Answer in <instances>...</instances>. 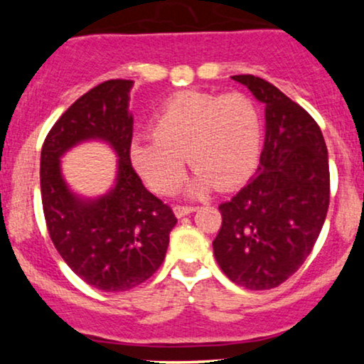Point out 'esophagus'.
I'll use <instances>...</instances> for the list:
<instances>
[{
    "mask_svg": "<svg viewBox=\"0 0 364 364\" xmlns=\"http://www.w3.org/2000/svg\"><path fill=\"white\" fill-rule=\"evenodd\" d=\"M197 211L196 205H174V215L178 216V218H183V216L190 215V213Z\"/></svg>",
    "mask_w": 364,
    "mask_h": 364,
    "instance_id": "34e87169",
    "label": "esophagus"
}]
</instances>
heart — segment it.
Segmentation results:
<instances>
[{"mask_svg":"<svg viewBox=\"0 0 364 364\" xmlns=\"http://www.w3.org/2000/svg\"><path fill=\"white\" fill-rule=\"evenodd\" d=\"M262 141L257 105L241 93L183 91L156 111L153 135L132 142L130 156L155 192L172 193L185 176V159L197 176L188 193L200 197L218 186L247 181Z\"/></svg>","mask_w":364,"mask_h":364,"instance_id":"heart-1","label":"heart"}]
</instances>
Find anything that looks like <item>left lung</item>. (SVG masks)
Listing matches in <instances>:
<instances>
[{"label": "left lung", "instance_id": "1", "mask_svg": "<svg viewBox=\"0 0 364 364\" xmlns=\"http://www.w3.org/2000/svg\"><path fill=\"white\" fill-rule=\"evenodd\" d=\"M266 104V139L257 174L220 204L213 241L218 266L234 284L267 291L296 273L321 234L329 205V161L314 117L277 86L232 75Z\"/></svg>", "mask_w": 364, "mask_h": 364}]
</instances>
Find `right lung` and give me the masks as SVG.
<instances>
[{
  "mask_svg": "<svg viewBox=\"0 0 364 364\" xmlns=\"http://www.w3.org/2000/svg\"><path fill=\"white\" fill-rule=\"evenodd\" d=\"M132 86L134 80L112 79L84 93L50 128L40 159V190L50 240L77 277L105 292L130 291L153 277L178 222L132 167ZM86 140L107 141L118 156L114 186L97 200L73 194L60 172V156Z\"/></svg>",
  "mask_w": 364,
  "mask_h": 364,
  "instance_id": "obj_1",
  "label": "right lung"
}]
</instances>
